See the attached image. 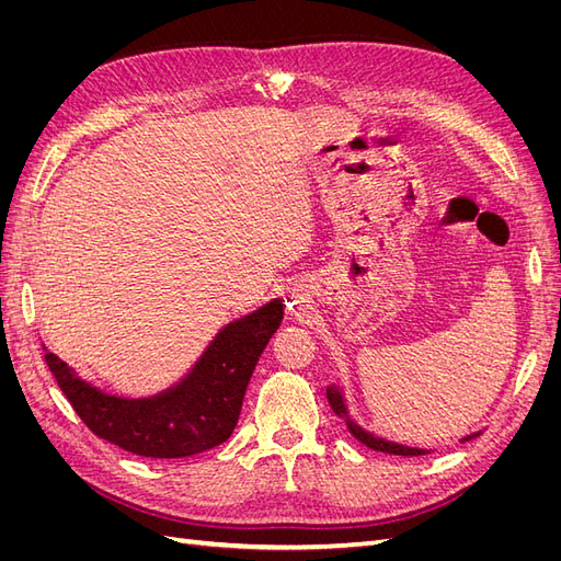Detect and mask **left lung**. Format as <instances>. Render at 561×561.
<instances>
[{"instance_id":"1","label":"left lung","mask_w":561,"mask_h":561,"mask_svg":"<svg viewBox=\"0 0 561 561\" xmlns=\"http://www.w3.org/2000/svg\"><path fill=\"white\" fill-rule=\"evenodd\" d=\"M328 402H330L332 412H334L339 419H346V428H348V433H351L355 439H358V443H363L365 447L375 449V451H383V454H396V456H419V454H426L423 449L402 447V445H396V443H386V439H379V437H375L371 433L363 431V428L358 426V423H353V421L348 419L344 398H342V393H339L336 388H328ZM470 437H474V435H470ZM470 437H466V439H470Z\"/></svg>"}]
</instances>
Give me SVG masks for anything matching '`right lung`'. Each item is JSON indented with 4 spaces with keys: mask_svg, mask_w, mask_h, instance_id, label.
Here are the masks:
<instances>
[{
    "mask_svg": "<svg viewBox=\"0 0 561 561\" xmlns=\"http://www.w3.org/2000/svg\"><path fill=\"white\" fill-rule=\"evenodd\" d=\"M283 320V301L231 322L215 336L194 371L163 396L124 400L81 381L56 353L44 360L89 431L130 454L182 458L222 445L239 423L248 381Z\"/></svg>",
    "mask_w": 561,
    "mask_h": 561,
    "instance_id": "right-lung-1",
    "label": "right lung"
}]
</instances>
